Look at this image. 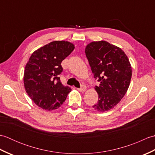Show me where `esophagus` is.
Segmentation results:
<instances>
[{
	"instance_id": "34e87169",
	"label": "esophagus",
	"mask_w": 155,
	"mask_h": 155,
	"mask_svg": "<svg viewBox=\"0 0 155 155\" xmlns=\"http://www.w3.org/2000/svg\"><path fill=\"white\" fill-rule=\"evenodd\" d=\"M77 90L78 91L80 92H83V93H84V92H85V91L87 90V87L84 86V85H82L81 87L79 88H77Z\"/></svg>"
}]
</instances>
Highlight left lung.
<instances>
[{
	"instance_id": "1",
	"label": "left lung",
	"mask_w": 155,
	"mask_h": 155,
	"mask_svg": "<svg viewBox=\"0 0 155 155\" xmlns=\"http://www.w3.org/2000/svg\"><path fill=\"white\" fill-rule=\"evenodd\" d=\"M84 51L94 77L100 83L94 87L98 100L93 108L98 112L109 110L129 87L132 77L129 60L120 48L104 41L90 42Z\"/></svg>"
}]
</instances>
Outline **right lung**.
Returning <instances> with one entry per match:
<instances>
[{"instance_id":"right-lung-1","label":"right lung","mask_w":155,"mask_h":155,"mask_svg":"<svg viewBox=\"0 0 155 155\" xmlns=\"http://www.w3.org/2000/svg\"><path fill=\"white\" fill-rule=\"evenodd\" d=\"M74 45L55 41L39 48L29 58L24 72V86L31 100L47 110H56L65 101L70 87L62 84L61 62L73 51Z\"/></svg>"}]
</instances>
